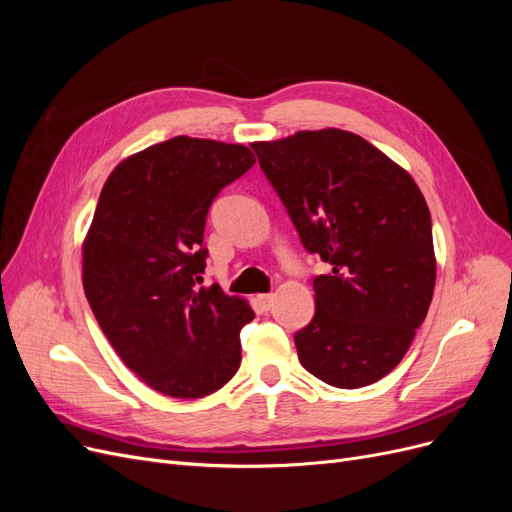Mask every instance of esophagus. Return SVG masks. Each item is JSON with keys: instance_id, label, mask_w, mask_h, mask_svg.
Returning a JSON list of instances; mask_svg holds the SVG:
<instances>
[{"instance_id": "34e87169", "label": "esophagus", "mask_w": 512, "mask_h": 512, "mask_svg": "<svg viewBox=\"0 0 512 512\" xmlns=\"http://www.w3.org/2000/svg\"><path fill=\"white\" fill-rule=\"evenodd\" d=\"M256 301H258V305H260L262 309H265V312H269L271 305H273V294H271V292H267V294H258Z\"/></svg>"}]
</instances>
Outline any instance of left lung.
I'll list each match as a JSON object with an SVG mask.
<instances>
[{"label":"left lung","instance_id":"1","mask_svg":"<svg viewBox=\"0 0 512 512\" xmlns=\"http://www.w3.org/2000/svg\"><path fill=\"white\" fill-rule=\"evenodd\" d=\"M309 254L316 314L294 333L301 365L337 389H361L399 365L436 284L431 215L414 179L365 138L297 132L252 145Z\"/></svg>","mask_w":512,"mask_h":512}]
</instances>
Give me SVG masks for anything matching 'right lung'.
<instances>
[{
	"instance_id": "add662e5",
	"label": "right lung",
	"mask_w": 512,
	"mask_h": 512,
	"mask_svg": "<svg viewBox=\"0 0 512 512\" xmlns=\"http://www.w3.org/2000/svg\"><path fill=\"white\" fill-rule=\"evenodd\" d=\"M243 145L175 136L106 179L83 247V286L100 329L151 389L198 399L237 374L254 312L203 288L209 207L254 166Z\"/></svg>"
}]
</instances>
